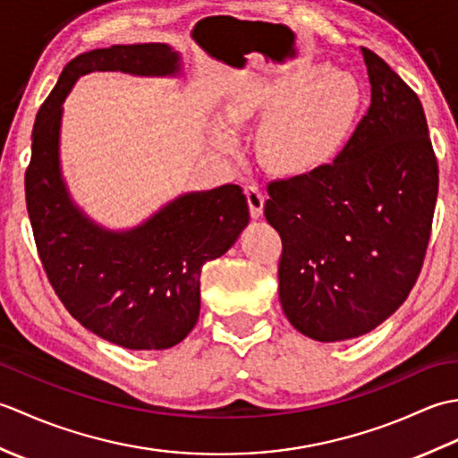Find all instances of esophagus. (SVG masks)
I'll use <instances>...</instances> for the list:
<instances>
[{
  "instance_id": "esophagus-1",
  "label": "esophagus",
  "mask_w": 458,
  "mask_h": 458,
  "mask_svg": "<svg viewBox=\"0 0 458 458\" xmlns=\"http://www.w3.org/2000/svg\"><path fill=\"white\" fill-rule=\"evenodd\" d=\"M246 197H248V204H250V214L251 218H259L261 212H264V204H266V197H264V191L258 182H248L246 187Z\"/></svg>"
}]
</instances>
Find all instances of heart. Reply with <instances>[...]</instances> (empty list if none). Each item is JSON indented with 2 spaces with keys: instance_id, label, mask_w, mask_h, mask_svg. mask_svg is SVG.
Returning a JSON list of instances; mask_svg holds the SVG:
<instances>
[{
  "instance_id": "heart-1",
  "label": "heart",
  "mask_w": 458,
  "mask_h": 458,
  "mask_svg": "<svg viewBox=\"0 0 458 458\" xmlns=\"http://www.w3.org/2000/svg\"><path fill=\"white\" fill-rule=\"evenodd\" d=\"M362 104L364 92L354 74L318 63L289 79L240 84L224 108L226 123L214 125V141L222 151H236L232 128L267 112L256 140L259 161L271 173L305 177L343 155Z\"/></svg>"
}]
</instances>
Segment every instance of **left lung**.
Masks as SVG:
<instances>
[{
	"instance_id": "8db88e82",
	"label": "left lung",
	"mask_w": 458,
	"mask_h": 458,
	"mask_svg": "<svg viewBox=\"0 0 458 458\" xmlns=\"http://www.w3.org/2000/svg\"><path fill=\"white\" fill-rule=\"evenodd\" d=\"M372 98L343 155L305 177L269 182L264 214L284 254L279 301L318 343L362 336L413 289L429 244L439 169L417 94L360 47Z\"/></svg>"
}]
</instances>
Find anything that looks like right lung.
<instances>
[{
    "label": "right lung",
    "instance_id": "add662e5",
    "mask_svg": "<svg viewBox=\"0 0 458 458\" xmlns=\"http://www.w3.org/2000/svg\"><path fill=\"white\" fill-rule=\"evenodd\" d=\"M94 71L181 76L182 58L165 43L114 45L64 66L33 125L25 199L38 258L68 313L90 333L128 350L179 344L200 313V271L236 244L250 222L238 184L184 192L128 230L94 222L61 169L63 104Z\"/></svg>",
    "mask_w": 458,
    "mask_h": 458
}]
</instances>
